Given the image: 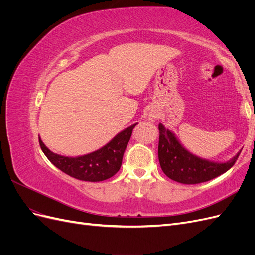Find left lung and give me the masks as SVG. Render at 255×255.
Wrapping results in <instances>:
<instances>
[{
  "label": "left lung",
  "mask_w": 255,
  "mask_h": 255,
  "mask_svg": "<svg viewBox=\"0 0 255 255\" xmlns=\"http://www.w3.org/2000/svg\"><path fill=\"white\" fill-rule=\"evenodd\" d=\"M158 159L164 173L182 184H199L227 172L237 160L239 154L226 163H216L198 157L187 151L174 134L161 123L158 125Z\"/></svg>",
  "instance_id": "8db88e82"
}]
</instances>
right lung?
<instances>
[{
    "label": "right lung",
    "instance_id": "obj_1",
    "mask_svg": "<svg viewBox=\"0 0 255 255\" xmlns=\"http://www.w3.org/2000/svg\"><path fill=\"white\" fill-rule=\"evenodd\" d=\"M135 126L136 123L123 129L103 148L78 157L61 156L53 153L44 145L40 137L39 144L51 163L66 174L81 181L100 182L110 179L119 171L123 153L127 149Z\"/></svg>",
    "mask_w": 255,
    "mask_h": 255
}]
</instances>
